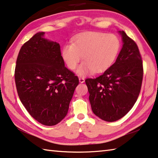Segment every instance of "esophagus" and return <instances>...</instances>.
Listing matches in <instances>:
<instances>
[{"instance_id":"34e87169","label":"esophagus","mask_w":158,"mask_h":158,"mask_svg":"<svg viewBox=\"0 0 158 158\" xmlns=\"http://www.w3.org/2000/svg\"><path fill=\"white\" fill-rule=\"evenodd\" d=\"M79 81L80 83H84L85 81V79H84V78H83V77H79Z\"/></svg>"}]
</instances>
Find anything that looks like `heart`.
Instances as JSON below:
<instances>
[{"mask_svg": "<svg viewBox=\"0 0 158 158\" xmlns=\"http://www.w3.org/2000/svg\"><path fill=\"white\" fill-rule=\"evenodd\" d=\"M73 43L63 47L62 56L69 69L77 68L83 56V62L77 73L80 76L102 73L114 63L118 53L120 42L114 34L85 32L77 35Z\"/></svg>", "mask_w": 158, "mask_h": 158, "instance_id": "obj_1", "label": "heart"}]
</instances>
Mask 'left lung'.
Returning <instances> with one entry per match:
<instances>
[{
    "mask_svg": "<svg viewBox=\"0 0 158 158\" xmlns=\"http://www.w3.org/2000/svg\"><path fill=\"white\" fill-rule=\"evenodd\" d=\"M118 33L123 47L116 62L97 78L85 81L93 112L107 122L118 121L130 111L142 84L143 64L137 45L123 31Z\"/></svg>",
    "mask_w": 158,
    "mask_h": 158,
    "instance_id": "1",
    "label": "left lung"
}]
</instances>
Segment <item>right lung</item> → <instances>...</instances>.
Here are the masks:
<instances>
[{"mask_svg": "<svg viewBox=\"0 0 158 158\" xmlns=\"http://www.w3.org/2000/svg\"><path fill=\"white\" fill-rule=\"evenodd\" d=\"M39 32L21 47L15 68L18 95L31 116L52 126L68 114L79 79L65 66L60 44Z\"/></svg>", "mask_w": 158, "mask_h": 158, "instance_id": "right-lung-1", "label": "right lung"}]
</instances>
